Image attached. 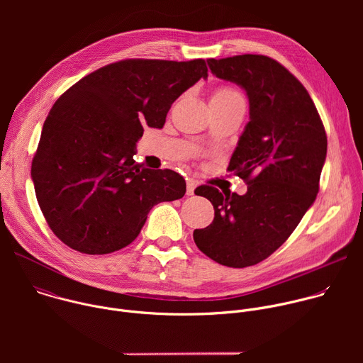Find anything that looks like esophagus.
Returning <instances> with one entry per match:
<instances>
[{
  "instance_id": "esophagus-1",
  "label": "esophagus",
  "mask_w": 363,
  "mask_h": 363,
  "mask_svg": "<svg viewBox=\"0 0 363 363\" xmlns=\"http://www.w3.org/2000/svg\"><path fill=\"white\" fill-rule=\"evenodd\" d=\"M196 185H198V184H196L195 179H186V194H188V195H194Z\"/></svg>"
}]
</instances>
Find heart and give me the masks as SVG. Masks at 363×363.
Segmentation results:
<instances>
[{"label":"heart","mask_w":363,"mask_h":363,"mask_svg":"<svg viewBox=\"0 0 363 363\" xmlns=\"http://www.w3.org/2000/svg\"><path fill=\"white\" fill-rule=\"evenodd\" d=\"M235 97H241L240 93L231 87H220L214 94L213 99L217 100H228V99H235Z\"/></svg>","instance_id":"obj_1"}]
</instances>
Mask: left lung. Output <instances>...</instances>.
Wrapping results in <instances>:
<instances>
[{
    "label": "left lung",
    "instance_id": "1",
    "mask_svg": "<svg viewBox=\"0 0 363 363\" xmlns=\"http://www.w3.org/2000/svg\"><path fill=\"white\" fill-rule=\"evenodd\" d=\"M206 62L248 97L250 121L228 165L247 192L198 186L195 194L211 201L216 217L194 231V241L214 262L242 269L273 254L313 205L328 138L312 97L279 62L262 55Z\"/></svg>",
    "mask_w": 363,
    "mask_h": 363
}]
</instances>
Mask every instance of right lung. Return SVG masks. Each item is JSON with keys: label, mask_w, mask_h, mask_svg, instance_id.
Wrapping results in <instances>:
<instances>
[{"label": "right lung", "mask_w": 363, "mask_h": 363, "mask_svg": "<svg viewBox=\"0 0 363 363\" xmlns=\"http://www.w3.org/2000/svg\"><path fill=\"white\" fill-rule=\"evenodd\" d=\"M202 59H129L73 84L51 108L31 165L41 213L66 245L109 254L129 245L153 205L185 195L171 169L135 162L143 128L162 129L172 103L199 79Z\"/></svg>", "instance_id": "add662e5"}]
</instances>
